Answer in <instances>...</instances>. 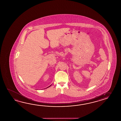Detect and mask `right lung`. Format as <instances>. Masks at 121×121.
<instances>
[{
  "mask_svg": "<svg viewBox=\"0 0 121 121\" xmlns=\"http://www.w3.org/2000/svg\"><path fill=\"white\" fill-rule=\"evenodd\" d=\"M48 87H47V88H48Z\"/></svg>",
  "mask_w": 121,
  "mask_h": 121,
  "instance_id": "right-lung-1",
  "label": "right lung"
}]
</instances>
